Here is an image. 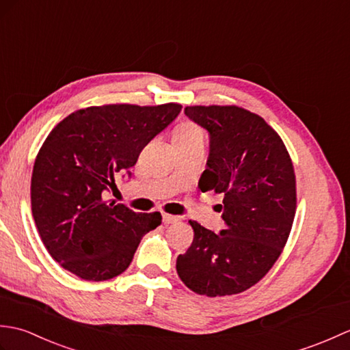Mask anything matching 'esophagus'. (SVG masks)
I'll list each match as a JSON object with an SVG mask.
<instances>
[{
    "label": "esophagus",
    "instance_id": "1",
    "mask_svg": "<svg viewBox=\"0 0 350 350\" xmlns=\"http://www.w3.org/2000/svg\"><path fill=\"white\" fill-rule=\"evenodd\" d=\"M162 221H163V224H173V222L179 221V217H176V215H170V213H163Z\"/></svg>",
    "mask_w": 350,
    "mask_h": 350
}]
</instances>
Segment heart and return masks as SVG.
Listing matches in <instances>:
<instances>
[{"instance_id":"heart-1","label":"heart","mask_w":350,"mask_h":350,"mask_svg":"<svg viewBox=\"0 0 350 350\" xmlns=\"http://www.w3.org/2000/svg\"><path fill=\"white\" fill-rule=\"evenodd\" d=\"M173 139L176 146H187L197 143V141H203V131L200 129L196 123L183 122L174 128Z\"/></svg>"}]
</instances>
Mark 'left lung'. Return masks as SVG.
Here are the masks:
<instances>
[{
  "label": "left lung",
  "mask_w": 350,
  "mask_h": 350,
  "mask_svg": "<svg viewBox=\"0 0 350 350\" xmlns=\"http://www.w3.org/2000/svg\"><path fill=\"white\" fill-rule=\"evenodd\" d=\"M211 133L207 168L198 187L224 196V230L189 221L194 241L177 257L185 286L206 296L245 292L271 271L296 213V177L281 137L262 117L236 105L185 108Z\"/></svg>",
  "instance_id": "obj_1"
}]
</instances>
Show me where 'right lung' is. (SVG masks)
I'll list each match as a JSON object with an SVG mask.
<instances>
[{
  "label": "right lung",
  "mask_w": 350,
  "mask_h": 350,
  "mask_svg": "<svg viewBox=\"0 0 350 350\" xmlns=\"http://www.w3.org/2000/svg\"><path fill=\"white\" fill-rule=\"evenodd\" d=\"M180 103H109L69 114L44 139L31 174V212L42 242L66 271L105 281L128 269L159 212L108 203L103 191L179 116Z\"/></svg>",
  "instance_id": "add662e5"
}]
</instances>
